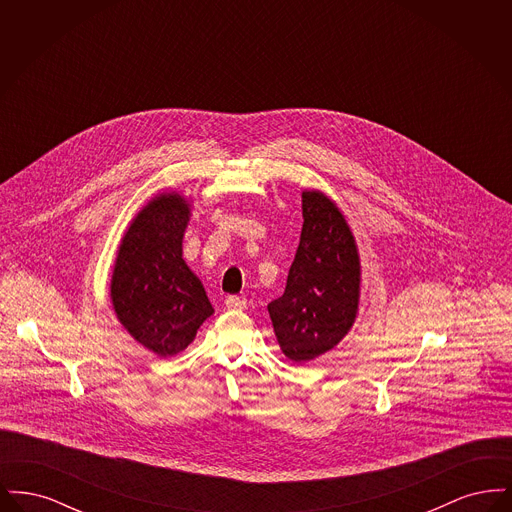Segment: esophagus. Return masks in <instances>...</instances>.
<instances>
[{"label":"esophagus","instance_id":"1","mask_svg":"<svg viewBox=\"0 0 512 512\" xmlns=\"http://www.w3.org/2000/svg\"><path fill=\"white\" fill-rule=\"evenodd\" d=\"M226 309L228 311H244L245 307H247V303H245L242 297H238V295H230V297H226Z\"/></svg>","mask_w":512,"mask_h":512}]
</instances>
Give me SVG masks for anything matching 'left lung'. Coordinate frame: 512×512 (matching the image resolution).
<instances>
[{
  "label": "left lung",
  "instance_id": "8db88e82",
  "mask_svg": "<svg viewBox=\"0 0 512 512\" xmlns=\"http://www.w3.org/2000/svg\"><path fill=\"white\" fill-rule=\"evenodd\" d=\"M301 209L286 292L268 303L278 345L297 365L315 361L349 334L361 299V255L338 203L320 190H303Z\"/></svg>",
  "mask_w": 512,
  "mask_h": 512
}]
</instances>
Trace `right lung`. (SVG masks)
Here are the masks:
<instances>
[{
  "label": "right lung",
  "mask_w": 512,
  "mask_h": 512,
  "mask_svg": "<svg viewBox=\"0 0 512 512\" xmlns=\"http://www.w3.org/2000/svg\"><path fill=\"white\" fill-rule=\"evenodd\" d=\"M192 199L153 195L122 234L109 297L122 328L157 357L184 351L215 313L207 292L182 257Z\"/></svg>",
  "instance_id": "add662e5"
}]
</instances>
